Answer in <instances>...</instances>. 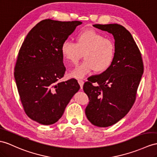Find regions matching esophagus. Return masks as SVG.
<instances>
[{
  "instance_id": "34e87169",
  "label": "esophagus",
  "mask_w": 157,
  "mask_h": 157,
  "mask_svg": "<svg viewBox=\"0 0 157 157\" xmlns=\"http://www.w3.org/2000/svg\"><path fill=\"white\" fill-rule=\"evenodd\" d=\"M78 84H79L80 86H81V89H82V86H83V85H84V81H82V80H78Z\"/></svg>"
}]
</instances>
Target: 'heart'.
<instances>
[{
	"label": "heart",
	"instance_id": "obj_1",
	"mask_svg": "<svg viewBox=\"0 0 157 157\" xmlns=\"http://www.w3.org/2000/svg\"><path fill=\"white\" fill-rule=\"evenodd\" d=\"M61 54L68 63L75 64L82 53L85 60L69 72L72 78L81 79L90 72H103L110 67L115 55L113 42L97 30L88 29L76 36V43L68 40L61 44Z\"/></svg>",
	"mask_w": 157,
	"mask_h": 157
}]
</instances>
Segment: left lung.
I'll use <instances>...</instances> for the list:
<instances>
[{
    "mask_svg": "<svg viewBox=\"0 0 157 157\" xmlns=\"http://www.w3.org/2000/svg\"><path fill=\"white\" fill-rule=\"evenodd\" d=\"M93 26L113 34L115 55L108 69L90 76L84 84L83 90L89 98L85 114L94 126L107 127L122 119L132 108L144 67L139 49L124 26L118 24ZM94 82L97 87L92 85Z\"/></svg>",
    "mask_w": 157,
    "mask_h": 157,
    "instance_id": "8db88e82",
    "label": "left lung"
}]
</instances>
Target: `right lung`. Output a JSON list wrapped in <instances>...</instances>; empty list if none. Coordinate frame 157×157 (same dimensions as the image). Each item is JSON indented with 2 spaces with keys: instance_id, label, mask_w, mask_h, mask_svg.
Segmentation results:
<instances>
[{
  "instance_id": "obj_1",
  "label": "right lung",
  "mask_w": 157,
  "mask_h": 157,
  "mask_svg": "<svg viewBox=\"0 0 157 157\" xmlns=\"http://www.w3.org/2000/svg\"><path fill=\"white\" fill-rule=\"evenodd\" d=\"M81 21L45 19L30 30L19 50L14 78L25 112L44 125L56 123L80 89L75 78L59 82L66 68L61 44Z\"/></svg>"
}]
</instances>
